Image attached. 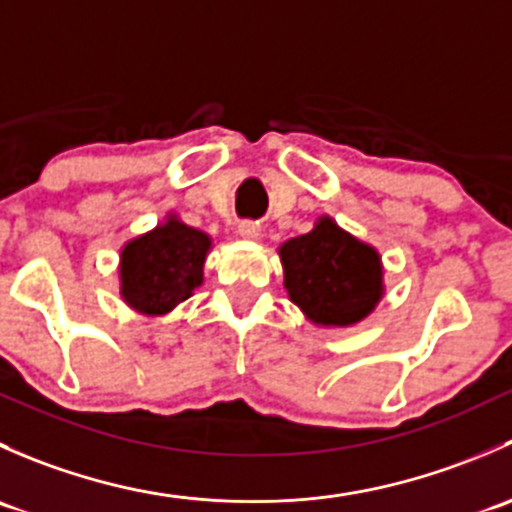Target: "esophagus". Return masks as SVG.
I'll return each instance as SVG.
<instances>
[{
  "instance_id": "obj_1",
  "label": "esophagus",
  "mask_w": 512,
  "mask_h": 512,
  "mask_svg": "<svg viewBox=\"0 0 512 512\" xmlns=\"http://www.w3.org/2000/svg\"><path fill=\"white\" fill-rule=\"evenodd\" d=\"M237 232H240V237H245V240H260L262 235L260 225L252 223V220H245V223L237 225Z\"/></svg>"
}]
</instances>
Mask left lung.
Returning a JSON list of instances; mask_svg holds the SVG:
<instances>
[{
    "label": "left lung",
    "mask_w": 512,
    "mask_h": 512,
    "mask_svg": "<svg viewBox=\"0 0 512 512\" xmlns=\"http://www.w3.org/2000/svg\"><path fill=\"white\" fill-rule=\"evenodd\" d=\"M289 299L324 327L356 324L379 304L381 260L374 247L322 218L312 232L280 247Z\"/></svg>",
    "instance_id": "left-lung-1"
}]
</instances>
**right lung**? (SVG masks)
<instances>
[{
  "mask_svg": "<svg viewBox=\"0 0 512 512\" xmlns=\"http://www.w3.org/2000/svg\"><path fill=\"white\" fill-rule=\"evenodd\" d=\"M210 237L168 218L121 252V297L141 314H165L203 282Z\"/></svg>",
  "mask_w": 512,
  "mask_h": 512,
  "instance_id": "obj_1",
  "label": "right lung"
}]
</instances>
